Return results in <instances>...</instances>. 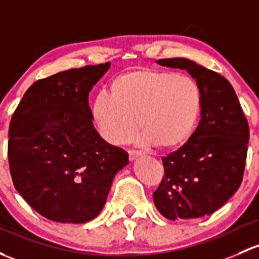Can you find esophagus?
<instances>
[{"label": "esophagus", "mask_w": 259, "mask_h": 259, "mask_svg": "<svg viewBox=\"0 0 259 259\" xmlns=\"http://www.w3.org/2000/svg\"><path fill=\"white\" fill-rule=\"evenodd\" d=\"M141 155L140 151H135V150H129V160L130 161H134V160H137L139 156Z\"/></svg>", "instance_id": "34e87169"}]
</instances>
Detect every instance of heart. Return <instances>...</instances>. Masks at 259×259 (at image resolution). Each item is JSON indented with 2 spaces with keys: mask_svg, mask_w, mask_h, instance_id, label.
I'll return each instance as SVG.
<instances>
[{
  "mask_svg": "<svg viewBox=\"0 0 259 259\" xmlns=\"http://www.w3.org/2000/svg\"><path fill=\"white\" fill-rule=\"evenodd\" d=\"M202 110V93L192 78L157 69H135L115 77L110 94L103 92L92 105L99 135L124 145L143 129L138 141L171 150L194 133Z\"/></svg>",
  "mask_w": 259,
  "mask_h": 259,
  "instance_id": "b5f03b06",
  "label": "heart"
}]
</instances>
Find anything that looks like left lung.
Segmentation results:
<instances>
[{
	"label": "left lung",
	"instance_id": "left-lung-1",
	"mask_svg": "<svg viewBox=\"0 0 259 259\" xmlns=\"http://www.w3.org/2000/svg\"><path fill=\"white\" fill-rule=\"evenodd\" d=\"M157 64L185 69L202 93L201 120L178 151L162 157L165 176L152 194L167 220L198 219L213 213L237 191L246 165L249 127L235 89L219 73L186 58Z\"/></svg>",
	"mask_w": 259,
	"mask_h": 259
}]
</instances>
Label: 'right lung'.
Listing matches in <instances>:
<instances>
[{"label":"right lung","instance_id":"right-lung-1","mask_svg":"<svg viewBox=\"0 0 259 259\" xmlns=\"http://www.w3.org/2000/svg\"><path fill=\"white\" fill-rule=\"evenodd\" d=\"M110 63L34 81L13 113L8 162L13 185L51 221L85 223L100 213L116 174L129 164L93 125L88 95Z\"/></svg>","mask_w":259,"mask_h":259}]
</instances>
